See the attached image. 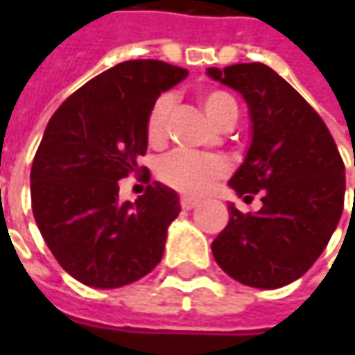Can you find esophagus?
<instances>
[{
	"label": "esophagus",
	"instance_id": "obj_1",
	"mask_svg": "<svg viewBox=\"0 0 355 355\" xmlns=\"http://www.w3.org/2000/svg\"><path fill=\"white\" fill-rule=\"evenodd\" d=\"M180 205H182V209H193L196 205H198V199H193V198H182L180 199Z\"/></svg>",
	"mask_w": 355,
	"mask_h": 355
}]
</instances>
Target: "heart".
Listing matches in <instances>:
<instances>
[{"instance_id": "obj_1", "label": "heart", "mask_w": 355, "mask_h": 355, "mask_svg": "<svg viewBox=\"0 0 355 355\" xmlns=\"http://www.w3.org/2000/svg\"><path fill=\"white\" fill-rule=\"evenodd\" d=\"M201 106L213 124L229 128L239 116L237 101L221 89L203 90ZM173 110V96L162 94L152 104L146 118V136L148 142L159 146L168 138V122ZM229 173L225 159L215 156H198L189 152H171L157 164V178L175 191L185 196H205Z\"/></svg>"}]
</instances>
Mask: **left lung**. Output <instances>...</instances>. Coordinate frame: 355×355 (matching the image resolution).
Listing matches in <instances>:
<instances>
[{
    "mask_svg": "<svg viewBox=\"0 0 355 355\" xmlns=\"http://www.w3.org/2000/svg\"><path fill=\"white\" fill-rule=\"evenodd\" d=\"M249 104L252 142L229 185L241 198L261 193L263 207L241 213L211 243L217 265L254 288L300 279L326 249L344 209L346 173L320 114L263 62L207 69ZM355 166V156H354Z\"/></svg>",
    "mask_w": 355,
    "mask_h": 355,
    "instance_id": "1",
    "label": "left lung"
}]
</instances>
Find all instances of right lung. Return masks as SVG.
I'll return each mask as SVG.
<instances>
[{"label":"right lung","instance_id":"1","mask_svg":"<svg viewBox=\"0 0 355 355\" xmlns=\"http://www.w3.org/2000/svg\"><path fill=\"white\" fill-rule=\"evenodd\" d=\"M187 71L154 59L120 62L73 92L49 120L31 166L35 223L57 263L78 282L118 288L162 261L175 191L152 182L146 118L159 92ZM134 173L146 191L117 201V180Z\"/></svg>","mask_w":355,"mask_h":355}]
</instances>
